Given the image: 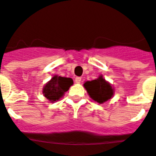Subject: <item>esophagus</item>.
Listing matches in <instances>:
<instances>
[{"label":"esophagus","mask_w":156,"mask_h":156,"mask_svg":"<svg viewBox=\"0 0 156 156\" xmlns=\"http://www.w3.org/2000/svg\"><path fill=\"white\" fill-rule=\"evenodd\" d=\"M81 81H82V78H80V77H77V78H75L76 83H80Z\"/></svg>","instance_id":"esophagus-1"}]
</instances>
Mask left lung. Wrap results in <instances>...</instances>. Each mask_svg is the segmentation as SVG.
<instances>
[{
	"instance_id": "8db88e82",
	"label": "left lung",
	"mask_w": 156,
	"mask_h": 156,
	"mask_svg": "<svg viewBox=\"0 0 156 156\" xmlns=\"http://www.w3.org/2000/svg\"><path fill=\"white\" fill-rule=\"evenodd\" d=\"M84 87L90 98L100 104H103L110 100L113 95V89L112 86L107 83L102 76L95 80L86 82L84 83Z\"/></svg>"
}]
</instances>
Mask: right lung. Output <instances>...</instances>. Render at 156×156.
I'll use <instances>...</instances> for the list:
<instances>
[{
  "label": "right lung",
  "mask_w": 156,
  "mask_h": 156,
  "mask_svg": "<svg viewBox=\"0 0 156 156\" xmlns=\"http://www.w3.org/2000/svg\"><path fill=\"white\" fill-rule=\"evenodd\" d=\"M73 79L70 78H64L61 76H54L53 78L44 86L43 93L48 100L54 102L60 100L73 85Z\"/></svg>",
  "instance_id": "obj_1"
}]
</instances>
